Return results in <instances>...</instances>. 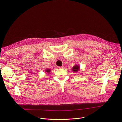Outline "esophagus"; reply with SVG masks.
I'll return each mask as SVG.
<instances>
[{"label":"esophagus","instance_id":"34e87169","mask_svg":"<svg viewBox=\"0 0 122 122\" xmlns=\"http://www.w3.org/2000/svg\"><path fill=\"white\" fill-rule=\"evenodd\" d=\"M58 69H63L64 67L63 66H61V67H57Z\"/></svg>","mask_w":122,"mask_h":122}]
</instances>
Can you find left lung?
<instances>
[{"label": "left lung", "instance_id": "obj_1", "mask_svg": "<svg viewBox=\"0 0 122 122\" xmlns=\"http://www.w3.org/2000/svg\"><path fill=\"white\" fill-rule=\"evenodd\" d=\"M72 71L73 72L76 73V72L80 71V67L78 65H76L72 68Z\"/></svg>", "mask_w": 122, "mask_h": 122}]
</instances>
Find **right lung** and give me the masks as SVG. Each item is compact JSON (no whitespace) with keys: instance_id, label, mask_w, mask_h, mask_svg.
<instances>
[{"instance_id":"1","label":"right lung","mask_w":122,"mask_h":122,"mask_svg":"<svg viewBox=\"0 0 122 122\" xmlns=\"http://www.w3.org/2000/svg\"><path fill=\"white\" fill-rule=\"evenodd\" d=\"M50 72H51V69H46V71H45V72H46V74H49Z\"/></svg>"}]
</instances>
